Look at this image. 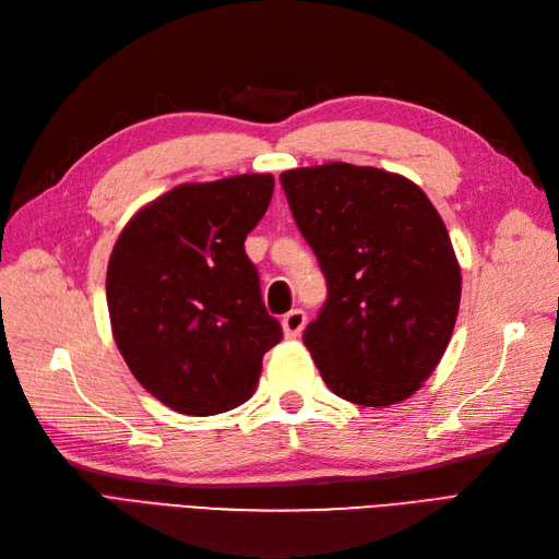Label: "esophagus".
I'll return each instance as SVG.
<instances>
[{"mask_svg": "<svg viewBox=\"0 0 559 559\" xmlns=\"http://www.w3.org/2000/svg\"><path fill=\"white\" fill-rule=\"evenodd\" d=\"M308 324V317L302 310H292L289 314L282 317V331L286 341H296V337L302 333Z\"/></svg>", "mask_w": 559, "mask_h": 559, "instance_id": "34e87169", "label": "esophagus"}]
</instances>
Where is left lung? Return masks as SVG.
<instances>
[{
	"instance_id": "1",
	"label": "left lung",
	"mask_w": 559,
	"mask_h": 559,
	"mask_svg": "<svg viewBox=\"0 0 559 559\" xmlns=\"http://www.w3.org/2000/svg\"><path fill=\"white\" fill-rule=\"evenodd\" d=\"M280 181L329 282L302 335L321 378L366 408L413 396L460 312L462 267L441 214L415 181L380 167L324 163Z\"/></svg>"
}]
</instances>
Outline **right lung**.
Listing matches in <instances>:
<instances>
[{"label":"right lung","instance_id":"add662e5","mask_svg":"<svg viewBox=\"0 0 559 559\" xmlns=\"http://www.w3.org/2000/svg\"><path fill=\"white\" fill-rule=\"evenodd\" d=\"M273 175L179 183L118 235L107 265L111 333L130 373L167 408L207 417L249 401L282 341L245 240Z\"/></svg>","mask_w":559,"mask_h":559}]
</instances>
